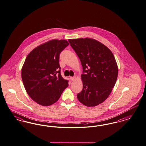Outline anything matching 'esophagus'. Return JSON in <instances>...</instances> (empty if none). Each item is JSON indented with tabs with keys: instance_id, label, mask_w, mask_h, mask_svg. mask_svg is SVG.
<instances>
[{
	"instance_id": "obj_1",
	"label": "esophagus",
	"mask_w": 146,
	"mask_h": 146,
	"mask_svg": "<svg viewBox=\"0 0 146 146\" xmlns=\"http://www.w3.org/2000/svg\"><path fill=\"white\" fill-rule=\"evenodd\" d=\"M70 80L72 81H74L76 79V76H74V77H70Z\"/></svg>"
}]
</instances>
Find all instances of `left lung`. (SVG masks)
<instances>
[{
    "mask_svg": "<svg viewBox=\"0 0 146 146\" xmlns=\"http://www.w3.org/2000/svg\"><path fill=\"white\" fill-rule=\"evenodd\" d=\"M80 60L84 72L83 88L77 94L87 107L98 106L106 100L114 87L118 67L113 53L99 41L89 38L68 39Z\"/></svg>",
    "mask_w": 146,
    "mask_h": 146,
    "instance_id": "1",
    "label": "left lung"
}]
</instances>
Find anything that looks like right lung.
I'll list each match as a JSON object with an SVG mask.
<instances>
[{"label": "right lung", "mask_w": 146, "mask_h": 146, "mask_svg": "<svg viewBox=\"0 0 146 146\" xmlns=\"http://www.w3.org/2000/svg\"><path fill=\"white\" fill-rule=\"evenodd\" d=\"M69 45L53 39L36 47L27 55L21 68V78L31 98L42 106H50L68 86L60 74L59 54Z\"/></svg>", "instance_id": "add662e5"}]
</instances>
